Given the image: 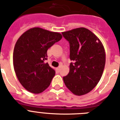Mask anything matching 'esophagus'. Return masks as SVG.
Segmentation results:
<instances>
[{
	"instance_id": "obj_1",
	"label": "esophagus",
	"mask_w": 120,
	"mask_h": 120,
	"mask_svg": "<svg viewBox=\"0 0 120 120\" xmlns=\"http://www.w3.org/2000/svg\"><path fill=\"white\" fill-rule=\"evenodd\" d=\"M60 67H58V68H56V71H57V72H60Z\"/></svg>"
}]
</instances>
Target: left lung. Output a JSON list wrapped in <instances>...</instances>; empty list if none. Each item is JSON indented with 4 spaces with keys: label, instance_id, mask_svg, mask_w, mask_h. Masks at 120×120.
I'll list each match as a JSON object with an SVG mask.
<instances>
[{
    "label": "left lung",
    "instance_id": "obj_1",
    "mask_svg": "<svg viewBox=\"0 0 120 120\" xmlns=\"http://www.w3.org/2000/svg\"><path fill=\"white\" fill-rule=\"evenodd\" d=\"M70 45L69 72L63 81L75 95L91 91L102 77L105 64V52L102 42L92 32L84 27L62 32Z\"/></svg>",
    "mask_w": 120,
    "mask_h": 120
}]
</instances>
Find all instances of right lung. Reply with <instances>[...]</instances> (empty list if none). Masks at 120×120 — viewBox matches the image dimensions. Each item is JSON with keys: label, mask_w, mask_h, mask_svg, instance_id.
<instances>
[{"label": "right lung", "mask_w": 120, "mask_h": 120, "mask_svg": "<svg viewBox=\"0 0 120 120\" xmlns=\"http://www.w3.org/2000/svg\"><path fill=\"white\" fill-rule=\"evenodd\" d=\"M62 38L60 33L40 27L29 29L18 38L13 55L14 69L27 91L38 94L50 85L55 72L45 62L47 51Z\"/></svg>", "instance_id": "add662e5"}]
</instances>
